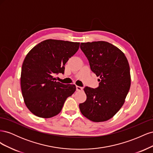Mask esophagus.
I'll list each match as a JSON object with an SVG mask.
<instances>
[{
  "mask_svg": "<svg viewBox=\"0 0 153 153\" xmlns=\"http://www.w3.org/2000/svg\"><path fill=\"white\" fill-rule=\"evenodd\" d=\"M76 88L77 91H82L83 90V88L82 87H80V86H76Z\"/></svg>",
  "mask_w": 153,
  "mask_h": 153,
  "instance_id": "34e87169",
  "label": "esophagus"
}]
</instances>
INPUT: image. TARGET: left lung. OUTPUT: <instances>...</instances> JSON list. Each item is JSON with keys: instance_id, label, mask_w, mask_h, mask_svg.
Returning a JSON list of instances; mask_svg holds the SVG:
<instances>
[{"instance_id": "obj_1", "label": "left lung", "mask_w": 153, "mask_h": 153, "mask_svg": "<svg viewBox=\"0 0 153 153\" xmlns=\"http://www.w3.org/2000/svg\"><path fill=\"white\" fill-rule=\"evenodd\" d=\"M80 48L100 82L96 89L84 88L87 99L79 105L80 112L93 122L108 121L121 109L130 88L127 58L121 50L106 41L82 43Z\"/></svg>"}]
</instances>
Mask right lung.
<instances>
[{
  "label": "right lung",
  "mask_w": 153,
  "mask_h": 153,
  "mask_svg": "<svg viewBox=\"0 0 153 153\" xmlns=\"http://www.w3.org/2000/svg\"><path fill=\"white\" fill-rule=\"evenodd\" d=\"M80 43L47 39L30 50L22 67L20 84L25 105L35 115L50 118L61 112L75 85L55 81L54 74L64 73V65L79 48Z\"/></svg>",
  "instance_id": "obj_1"
}]
</instances>
